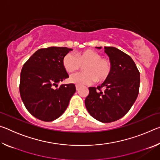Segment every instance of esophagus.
<instances>
[{
  "instance_id": "esophagus-1",
  "label": "esophagus",
  "mask_w": 160,
  "mask_h": 160,
  "mask_svg": "<svg viewBox=\"0 0 160 160\" xmlns=\"http://www.w3.org/2000/svg\"><path fill=\"white\" fill-rule=\"evenodd\" d=\"M75 88H76V90H77V91H78V90H79V89H80V87H79V86H78V85H75Z\"/></svg>"
}]
</instances>
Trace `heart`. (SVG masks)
<instances>
[{
	"label": "heart",
	"mask_w": 160,
	"mask_h": 160,
	"mask_svg": "<svg viewBox=\"0 0 160 160\" xmlns=\"http://www.w3.org/2000/svg\"><path fill=\"white\" fill-rule=\"evenodd\" d=\"M64 68L72 73L82 66L85 71L77 72L70 77V81L78 85H90L96 80L103 82L108 79L112 70V63L109 58L102 57V53L92 49H87L76 53L66 54L63 59Z\"/></svg>",
	"instance_id": "obj_1"
}]
</instances>
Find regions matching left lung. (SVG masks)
I'll use <instances>...</instances> for the list:
<instances>
[{"mask_svg": "<svg viewBox=\"0 0 160 160\" xmlns=\"http://www.w3.org/2000/svg\"><path fill=\"white\" fill-rule=\"evenodd\" d=\"M104 51L112 61V72L101 85L89 88L85 104L92 117L110 123L128 113L138 95L140 79L139 70L128 54L112 47H104Z\"/></svg>", "mask_w": 160, "mask_h": 160, "instance_id": "left-lung-1", "label": "left lung"}]
</instances>
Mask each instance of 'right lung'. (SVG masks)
I'll return each instance as SVG.
<instances>
[{
  "instance_id": "add662e5",
  "label": "right lung",
  "mask_w": 160,
  "mask_h": 160,
  "mask_svg": "<svg viewBox=\"0 0 160 160\" xmlns=\"http://www.w3.org/2000/svg\"><path fill=\"white\" fill-rule=\"evenodd\" d=\"M71 50L56 47L40 48L23 65L20 82L21 99L28 112L39 120L48 122L61 116L76 91L74 84L58 88L57 85L69 77L63 59Z\"/></svg>"
}]
</instances>
